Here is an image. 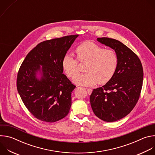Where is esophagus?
<instances>
[{"mask_svg":"<svg viewBox=\"0 0 155 155\" xmlns=\"http://www.w3.org/2000/svg\"><path fill=\"white\" fill-rule=\"evenodd\" d=\"M87 93H88V94L89 95H90L91 93H92V92H93V90L92 89H91V88H87Z\"/></svg>","mask_w":155,"mask_h":155,"instance_id":"obj_1","label":"esophagus"}]
</instances>
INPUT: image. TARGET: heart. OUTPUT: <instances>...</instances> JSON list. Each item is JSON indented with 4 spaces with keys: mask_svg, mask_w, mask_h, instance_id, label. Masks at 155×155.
Wrapping results in <instances>:
<instances>
[{
    "mask_svg": "<svg viewBox=\"0 0 155 155\" xmlns=\"http://www.w3.org/2000/svg\"><path fill=\"white\" fill-rule=\"evenodd\" d=\"M75 51L79 61H87L84 68L86 73L74 77L78 72V62L71 54H66L62 61L64 72L69 77H74L72 81L75 84L90 86L97 83L105 84L112 79L118 65V57L114 50L85 41L77 47Z\"/></svg>",
    "mask_w": 155,
    "mask_h": 155,
    "instance_id": "obj_1",
    "label": "heart"
}]
</instances>
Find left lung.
Listing matches in <instances>:
<instances>
[{
	"label": "left lung",
	"mask_w": 155,
	"mask_h": 155,
	"mask_svg": "<svg viewBox=\"0 0 155 155\" xmlns=\"http://www.w3.org/2000/svg\"><path fill=\"white\" fill-rule=\"evenodd\" d=\"M97 40L114 50L118 65L112 79L93 90L91 106L99 119L114 122L127 115L137 104L143 84V68L138 56L121 41L107 37Z\"/></svg>",
	"instance_id": "obj_1"
}]
</instances>
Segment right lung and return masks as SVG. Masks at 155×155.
Returning a JSON list of instances; mask_svg holds the SVG:
<instances>
[{"label": "right lung", "mask_w": 155, "mask_h": 155, "mask_svg": "<svg viewBox=\"0 0 155 155\" xmlns=\"http://www.w3.org/2000/svg\"><path fill=\"white\" fill-rule=\"evenodd\" d=\"M78 36L41 42L21 65L16 82L18 92L29 111L39 120L56 122L69 112L75 86L62 74V61Z\"/></svg>", "instance_id": "right-lung-1"}]
</instances>
